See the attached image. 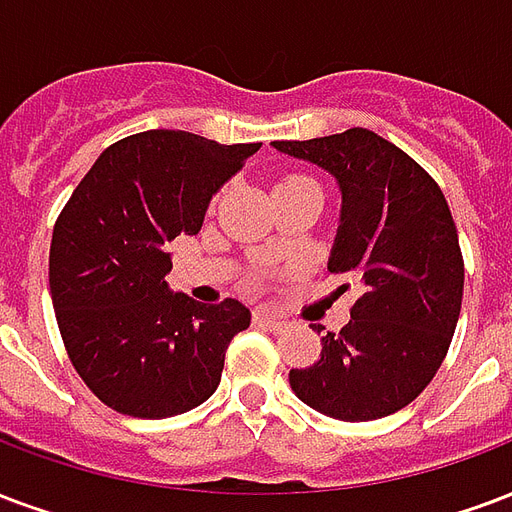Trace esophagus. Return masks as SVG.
<instances>
[{
    "label": "esophagus",
    "instance_id": "34e87169",
    "mask_svg": "<svg viewBox=\"0 0 512 512\" xmlns=\"http://www.w3.org/2000/svg\"><path fill=\"white\" fill-rule=\"evenodd\" d=\"M255 323L260 325V328H266V331H274V333H279L282 328H285V323H282V320H279V317L271 312H257Z\"/></svg>",
    "mask_w": 512,
    "mask_h": 512
}]
</instances>
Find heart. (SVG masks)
Masks as SVG:
<instances>
[{"mask_svg":"<svg viewBox=\"0 0 512 512\" xmlns=\"http://www.w3.org/2000/svg\"><path fill=\"white\" fill-rule=\"evenodd\" d=\"M309 176H301V173H287V176H282V181H279V187H295V184H309Z\"/></svg>","mask_w":512,"mask_h":512,"instance_id":"obj_1","label":"heart"}]
</instances>
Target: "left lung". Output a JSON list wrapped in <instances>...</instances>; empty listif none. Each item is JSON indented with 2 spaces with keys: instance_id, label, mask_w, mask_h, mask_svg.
I'll list each match as a JSON object with an SVG mask.
<instances>
[{
  "instance_id": "8db88e82",
  "label": "left lung",
  "mask_w": 512,
  "mask_h": 512,
  "mask_svg": "<svg viewBox=\"0 0 512 512\" xmlns=\"http://www.w3.org/2000/svg\"><path fill=\"white\" fill-rule=\"evenodd\" d=\"M274 149L339 181L342 225L328 268L350 279L339 293L358 290L350 323L325 333L320 361L293 369L290 388L347 423L393 415L434 380L461 314L464 257L448 200L407 151L363 127L274 140Z\"/></svg>"
}]
</instances>
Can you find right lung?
<instances>
[{"label":"right lung","mask_w":512,"mask_h":512,"mask_svg":"<svg viewBox=\"0 0 512 512\" xmlns=\"http://www.w3.org/2000/svg\"><path fill=\"white\" fill-rule=\"evenodd\" d=\"M260 149L181 130L116 140L56 217L48 282L64 350L111 410L160 420L217 391L244 304L170 293L168 246L195 236L208 200Z\"/></svg>","instance_id":"1"}]
</instances>
